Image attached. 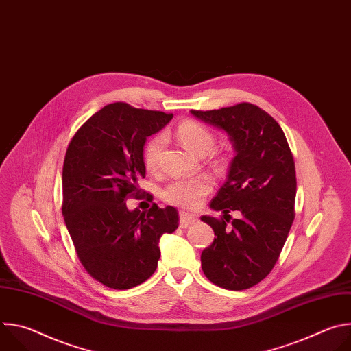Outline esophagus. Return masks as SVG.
Returning a JSON list of instances; mask_svg holds the SVG:
<instances>
[{"label":"esophagus","instance_id":"34e87169","mask_svg":"<svg viewBox=\"0 0 351 351\" xmlns=\"http://www.w3.org/2000/svg\"><path fill=\"white\" fill-rule=\"evenodd\" d=\"M179 217H180V228H187L189 225L197 222V215H194V214H189V213L182 211L179 214Z\"/></svg>","mask_w":351,"mask_h":351}]
</instances>
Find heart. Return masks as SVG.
I'll return each mask as SVG.
<instances>
[{
	"label": "heart",
	"instance_id": "heart-1",
	"mask_svg": "<svg viewBox=\"0 0 351 351\" xmlns=\"http://www.w3.org/2000/svg\"><path fill=\"white\" fill-rule=\"evenodd\" d=\"M178 137L189 152L203 156L210 153L214 144V134L202 123L186 121L179 125ZM165 145V136L157 134L149 138L144 147L143 160L148 171H156L160 165V157ZM211 190V180L207 176H197L191 179H180L168 184L162 193L165 202L180 208H195L204 195Z\"/></svg>",
	"mask_w": 351,
	"mask_h": 351
}]
</instances>
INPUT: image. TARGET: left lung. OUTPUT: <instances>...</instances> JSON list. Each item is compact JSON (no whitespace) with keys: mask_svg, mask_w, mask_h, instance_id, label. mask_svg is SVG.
Segmentation results:
<instances>
[{"mask_svg":"<svg viewBox=\"0 0 351 351\" xmlns=\"http://www.w3.org/2000/svg\"><path fill=\"white\" fill-rule=\"evenodd\" d=\"M190 112L223 130L234 149L226 182L210 204L223 215L202 217L217 236L202 253V268L214 285L244 290L272 271L291 228L297 189L293 156L279 123L257 106ZM230 210L242 217L228 227Z\"/></svg>","mask_w":351,"mask_h":351,"instance_id":"left-lung-1","label":"left lung"}]
</instances>
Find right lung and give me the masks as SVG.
I'll return each instance as SVG.
<instances>
[{
    "instance_id": "add662e5",
    "label": "right lung",
    "mask_w": 351,
    "mask_h": 351,
    "mask_svg": "<svg viewBox=\"0 0 351 351\" xmlns=\"http://www.w3.org/2000/svg\"><path fill=\"white\" fill-rule=\"evenodd\" d=\"M172 114L114 103L88 118L71 140L62 169V214L86 271L107 287L126 290L152 276L160 239L179 226L176 208L126 206L145 176L147 137Z\"/></svg>"
}]
</instances>
